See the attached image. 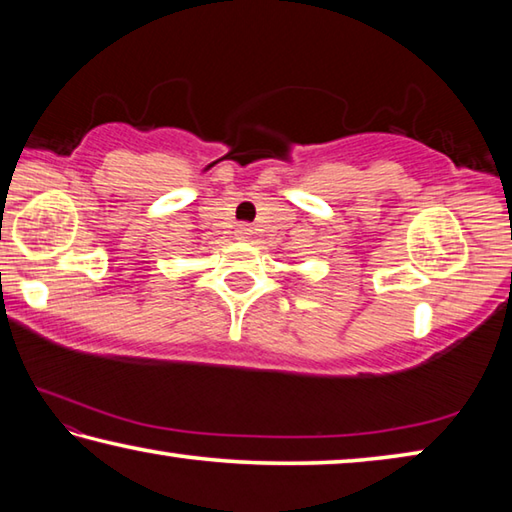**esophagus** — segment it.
<instances>
[{
  "instance_id": "obj_1",
  "label": "esophagus",
  "mask_w": 512,
  "mask_h": 512,
  "mask_svg": "<svg viewBox=\"0 0 512 512\" xmlns=\"http://www.w3.org/2000/svg\"><path fill=\"white\" fill-rule=\"evenodd\" d=\"M250 235H253V228H250L248 223H239L237 225V239H250Z\"/></svg>"
}]
</instances>
